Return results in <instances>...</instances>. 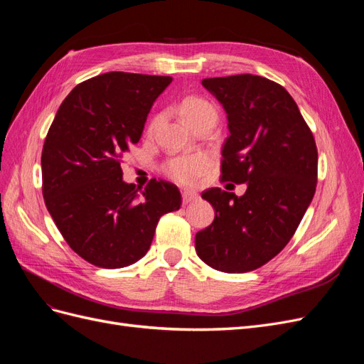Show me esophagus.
I'll return each mask as SVG.
<instances>
[{
    "instance_id": "esophagus-1",
    "label": "esophagus",
    "mask_w": 364,
    "mask_h": 364,
    "mask_svg": "<svg viewBox=\"0 0 364 364\" xmlns=\"http://www.w3.org/2000/svg\"><path fill=\"white\" fill-rule=\"evenodd\" d=\"M197 199H199V196H197L196 193H191V191H183L182 193V203L183 205H188L191 202H196Z\"/></svg>"
}]
</instances>
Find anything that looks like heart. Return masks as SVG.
<instances>
[{"label":"heart","mask_w":364,"mask_h":364,"mask_svg":"<svg viewBox=\"0 0 364 364\" xmlns=\"http://www.w3.org/2000/svg\"><path fill=\"white\" fill-rule=\"evenodd\" d=\"M179 111L182 118L188 124L203 118L217 119L215 107L200 97L191 95V97L183 98L179 106ZM161 118H162L161 115H155L151 118L149 124L150 132H153L158 127ZM206 165H208V159L203 155H183V156L171 159L167 165H165V171H167V174L176 182H179L182 185H191L200 178L202 173L206 168Z\"/></svg>","instance_id":"1"}]
</instances>
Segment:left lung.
Segmentation results:
<instances>
[{"instance_id": "left-lung-1", "label": "left lung", "mask_w": 364, "mask_h": 364, "mask_svg": "<svg viewBox=\"0 0 364 364\" xmlns=\"http://www.w3.org/2000/svg\"><path fill=\"white\" fill-rule=\"evenodd\" d=\"M202 85L228 118L222 179L247 188L240 197L220 188L202 193L215 217L196 234V252L215 270L245 273L277 257L299 226L316 191V142L291 95L266 77H214Z\"/></svg>"}]
</instances>
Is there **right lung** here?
I'll return each instance as SVG.
<instances>
[{"instance_id": "obj_1", "label": "right lung", "mask_w": 364, "mask_h": 364, "mask_svg": "<svg viewBox=\"0 0 364 364\" xmlns=\"http://www.w3.org/2000/svg\"><path fill=\"white\" fill-rule=\"evenodd\" d=\"M171 77L112 71L92 77L62 102L42 149V193L70 247L103 269L146 255L159 218L181 208V191L151 179L123 181L119 158L139 141Z\"/></svg>"}]
</instances>
